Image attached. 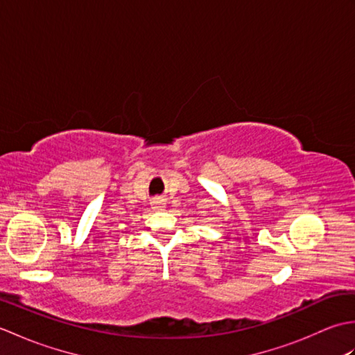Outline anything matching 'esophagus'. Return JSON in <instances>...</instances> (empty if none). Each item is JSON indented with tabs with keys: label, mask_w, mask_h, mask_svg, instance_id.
I'll use <instances>...</instances> for the list:
<instances>
[{
	"label": "esophagus",
	"mask_w": 355,
	"mask_h": 355,
	"mask_svg": "<svg viewBox=\"0 0 355 355\" xmlns=\"http://www.w3.org/2000/svg\"><path fill=\"white\" fill-rule=\"evenodd\" d=\"M153 209H155V210H162L163 209V202L162 201H154L153 202Z\"/></svg>",
	"instance_id": "esophagus-1"
}]
</instances>
